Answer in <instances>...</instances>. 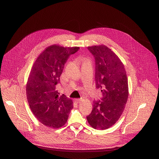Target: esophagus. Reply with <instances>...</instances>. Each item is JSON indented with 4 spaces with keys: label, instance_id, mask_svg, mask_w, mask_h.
<instances>
[{
    "label": "esophagus",
    "instance_id": "34e87169",
    "mask_svg": "<svg viewBox=\"0 0 159 159\" xmlns=\"http://www.w3.org/2000/svg\"><path fill=\"white\" fill-rule=\"evenodd\" d=\"M75 102H76V103H79V102H80V101H81V99H75Z\"/></svg>",
    "mask_w": 159,
    "mask_h": 159
}]
</instances>
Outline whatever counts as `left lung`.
<instances>
[{
    "label": "left lung",
    "mask_w": 159,
    "mask_h": 159,
    "mask_svg": "<svg viewBox=\"0 0 159 159\" xmlns=\"http://www.w3.org/2000/svg\"><path fill=\"white\" fill-rule=\"evenodd\" d=\"M95 58L96 88L102 98L94 101L91 113L86 118L92 128L104 130L119 120L128 98V77L119 57L104 45L88 48Z\"/></svg>",
    "instance_id": "8db88e82"
}]
</instances>
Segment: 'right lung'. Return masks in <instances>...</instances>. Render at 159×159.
<instances>
[{
	"label": "right lung",
	"instance_id": "add662e5",
	"mask_svg": "<svg viewBox=\"0 0 159 159\" xmlns=\"http://www.w3.org/2000/svg\"><path fill=\"white\" fill-rule=\"evenodd\" d=\"M79 47L47 48L34 63L26 86L31 110L39 121L51 128H60L68 119L73 101L64 94L59 95L57 85L69 57Z\"/></svg>",
	"mask_w": 159,
	"mask_h": 159
}]
</instances>
